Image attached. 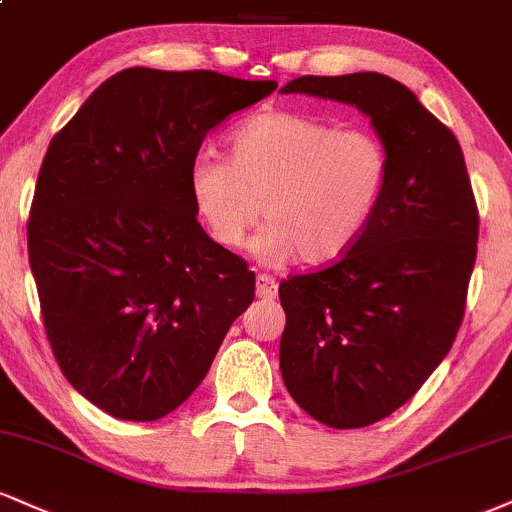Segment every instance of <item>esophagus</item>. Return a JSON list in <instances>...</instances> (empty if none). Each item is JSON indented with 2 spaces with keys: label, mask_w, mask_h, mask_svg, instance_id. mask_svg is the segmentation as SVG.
<instances>
[{
  "label": "esophagus",
  "mask_w": 512,
  "mask_h": 512,
  "mask_svg": "<svg viewBox=\"0 0 512 512\" xmlns=\"http://www.w3.org/2000/svg\"><path fill=\"white\" fill-rule=\"evenodd\" d=\"M255 291H257V298L272 300V298H276V293H279V283L274 281V276H269V274H257V286H255Z\"/></svg>",
  "instance_id": "34e87169"
}]
</instances>
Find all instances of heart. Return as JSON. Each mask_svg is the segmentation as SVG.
<instances>
[{"mask_svg": "<svg viewBox=\"0 0 512 512\" xmlns=\"http://www.w3.org/2000/svg\"><path fill=\"white\" fill-rule=\"evenodd\" d=\"M386 181L389 152L377 135L283 109L250 114L229 133V159L200 155L188 171L197 217L221 248H243L264 209L255 255L310 267L353 248Z\"/></svg>", "mask_w": 512, "mask_h": 512, "instance_id": "b5f03b06", "label": "heart"}]
</instances>
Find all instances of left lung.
Wrapping results in <instances>:
<instances>
[{
  "label": "left lung",
  "mask_w": 512,
  "mask_h": 512,
  "mask_svg": "<svg viewBox=\"0 0 512 512\" xmlns=\"http://www.w3.org/2000/svg\"><path fill=\"white\" fill-rule=\"evenodd\" d=\"M281 92L353 104L389 152V181L341 260L281 281V377L317 422L357 429L420 391L451 350L479 214L458 138L384 73L303 76Z\"/></svg>",
  "instance_id": "obj_1"
}]
</instances>
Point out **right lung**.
Instances as JSON below:
<instances>
[{
    "instance_id": "right-lung-1",
    "label": "right lung",
    "mask_w": 512,
    "mask_h": 512,
    "mask_svg": "<svg viewBox=\"0 0 512 512\" xmlns=\"http://www.w3.org/2000/svg\"><path fill=\"white\" fill-rule=\"evenodd\" d=\"M276 90L217 71H119L54 135L28 219L42 322L92 405L155 422L190 398L255 274L195 217L188 171L214 126Z\"/></svg>"
}]
</instances>
